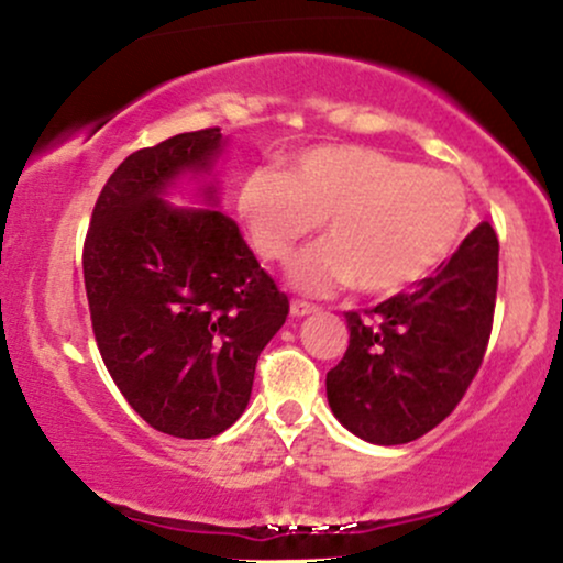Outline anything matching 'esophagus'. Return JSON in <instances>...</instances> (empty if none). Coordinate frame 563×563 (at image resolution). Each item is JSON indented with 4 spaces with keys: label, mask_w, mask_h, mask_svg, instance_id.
Listing matches in <instances>:
<instances>
[{
    "label": "esophagus",
    "mask_w": 563,
    "mask_h": 563,
    "mask_svg": "<svg viewBox=\"0 0 563 563\" xmlns=\"http://www.w3.org/2000/svg\"><path fill=\"white\" fill-rule=\"evenodd\" d=\"M314 312H318V307H312V303L290 301V314H294V318H309V314Z\"/></svg>",
    "instance_id": "1"
}]
</instances>
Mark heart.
<instances>
[{
    "instance_id": "b5f03b06",
    "label": "heart",
    "mask_w": 563,
    "mask_h": 563,
    "mask_svg": "<svg viewBox=\"0 0 563 563\" xmlns=\"http://www.w3.org/2000/svg\"><path fill=\"white\" fill-rule=\"evenodd\" d=\"M238 214L267 262H288L325 219L328 238L290 264V283L314 296L352 283L386 296L450 260L468 224V192L452 172L376 147L314 145L296 153L288 172L245 174Z\"/></svg>"
}]
</instances>
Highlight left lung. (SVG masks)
Here are the masks:
<instances>
[{"instance_id":"8db88e82","label":"left lung","mask_w":563,"mask_h":563,"mask_svg":"<svg viewBox=\"0 0 563 563\" xmlns=\"http://www.w3.org/2000/svg\"><path fill=\"white\" fill-rule=\"evenodd\" d=\"M497 294V235L489 222L407 294L346 312L349 346L328 373L333 416L373 444L423 437L455 410L484 360Z\"/></svg>"}]
</instances>
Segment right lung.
I'll use <instances>...</instances> for the list:
<instances>
[{"label":"right lung","instance_id":"1","mask_svg":"<svg viewBox=\"0 0 563 563\" xmlns=\"http://www.w3.org/2000/svg\"><path fill=\"white\" fill-rule=\"evenodd\" d=\"M219 129L174 134L121 161L84 241L97 349L126 402L156 431L209 439L243 416L256 360L288 318L280 294L214 209ZM198 178L203 210L163 198Z\"/></svg>","mask_w":563,"mask_h":563}]
</instances>
